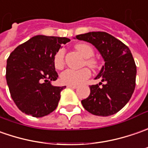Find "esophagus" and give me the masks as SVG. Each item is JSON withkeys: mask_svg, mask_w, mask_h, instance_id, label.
Masks as SVG:
<instances>
[{"mask_svg": "<svg viewBox=\"0 0 148 148\" xmlns=\"http://www.w3.org/2000/svg\"><path fill=\"white\" fill-rule=\"evenodd\" d=\"M67 87H68V88H74V89L78 88V86H76V85H67Z\"/></svg>", "mask_w": 148, "mask_h": 148, "instance_id": "1", "label": "esophagus"}]
</instances>
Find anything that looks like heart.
Masks as SVG:
<instances>
[{
	"label": "heart",
	"mask_w": 148,
	"mask_h": 148,
	"mask_svg": "<svg viewBox=\"0 0 148 148\" xmlns=\"http://www.w3.org/2000/svg\"><path fill=\"white\" fill-rule=\"evenodd\" d=\"M74 48L84 58H86L84 62L86 65L92 69H97L98 67V60L92 57L94 54V51L90 45L87 43H78L74 46ZM64 54L65 51L62 48L58 50L55 54L53 61L56 69H61L64 66ZM90 75L91 71L88 68H83L81 69H68L60 74V80L63 84L67 85H79L88 79Z\"/></svg>",
	"instance_id": "heart-1"
}]
</instances>
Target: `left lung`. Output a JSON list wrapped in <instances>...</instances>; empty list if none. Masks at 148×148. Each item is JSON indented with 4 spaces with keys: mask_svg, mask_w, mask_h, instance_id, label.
Instances as JSON below:
<instances>
[{
    "mask_svg": "<svg viewBox=\"0 0 148 148\" xmlns=\"http://www.w3.org/2000/svg\"><path fill=\"white\" fill-rule=\"evenodd\" d=\"M76 38L94 45L105 60L96 77L101 79L103 84L90 85V95L82 100V105L92 115H114L128 103L136 85L137 68L130 48L105 32L79 34Z\"/></svg>",
    "mask_w": 148,
    "mask_h": 148,
    "instance_id": "left-lung-1",
    "label": "left lung"
}]
</instances>
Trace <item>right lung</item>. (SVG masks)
Wrapping results in <instances>:
<instances>
[{
	"label": "right lung",
	"instance_id": "add662e5",
	"mask_svg": "<svg viewBox=\"0 0 148 148\" xmlns=\"http://www.w3.org/2000/svg\"><path fill=\"white\" fill-rule=\"evenodd\" d=\"M67 38L38 35L20 44L10 53L6 64V82L14 102L22 112L33 117L49 115L58 106L64 87L51 81L58 78L54 56Z\"/></svg>",
	"mask_w": 148,
	"mask_h": 148
}]
</instances>
